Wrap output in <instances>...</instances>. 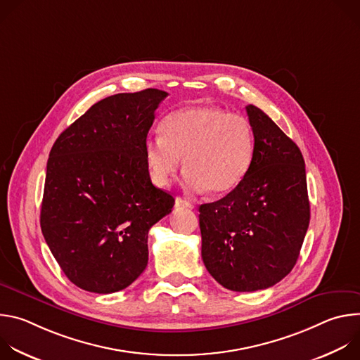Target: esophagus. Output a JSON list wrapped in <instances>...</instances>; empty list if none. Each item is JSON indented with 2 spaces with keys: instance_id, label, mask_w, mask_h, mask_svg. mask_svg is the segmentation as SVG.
<instances>
[{
  "instance_id": "34e87169",
  "label": "esophagus",
  "mask_w": 360,
  "mask_h": 360,
  "mask_svg": "<svg viewBox=\"0 0 360 360\" xmlns=\"http://www.w3.org/2000/svg\"><path fill=\"white\" fill-rule=\"evenodd\" d=\"M175 207L176 208H193V205L191 202H188L184 198H176L175 199Z\"/></svg>"
}]
</instances>
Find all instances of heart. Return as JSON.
<instances>
[{
    "label": "heart",
    "instance_id": "heart-1",
    "mask_svg": "<svg viewBox=\"0 0 360 360\" xmlns=\"http://www.w3.org/2000/svg\"><path fill=\"white\" fill-rule=\"evenodd\" d=\"M255 155L249 120L215 105H189L164 118L161 135L143 142V160L150 181L168 186L184 158L189 191L215 196L233 191L246 176Z\"/></svg>",
    "mask_w": 360,
    "mask_h": 360
}]
</instances>
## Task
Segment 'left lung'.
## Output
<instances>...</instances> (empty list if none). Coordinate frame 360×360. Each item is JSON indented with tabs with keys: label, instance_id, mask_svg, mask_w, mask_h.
I'll list each match as a JSON object with an SVG mask.
<instances>
[{
	"label": "left lung",
	"instance_id": "1",
	"mask_svg": "<svg viewBox=\"0 0 360 360\" xmlns=\"http://www.w3.org/2000/svg\"><path fill=\"white\" fill-rule=\"evenodd\" d=\"M246 112L255 155L243 181L199 207L202 259L235 292L266 289L295 266L309 226L306 171L297 145L258 107Z\"/></svg>",
	"mask_w": 360,
	"mask_h": 360
}]
</instances>
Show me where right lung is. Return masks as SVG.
Here are the masks:
<instances>
[{
	"instance_id": "add662e5",
	"label": "right lung",
	"mask_w": 360,
	"mask_h": 360,
	"mask_svg": "<svg viewBox=\"0 0 360 360\" xmlns=\"http://www.w3.org/2000/svg\"><path fill=\"white\" fill-rule=\"evenodd\" d=\"M168 94L148 88L98 101L51 148L41 231L78 288L112 293L146 268L148 232L175 199L153 186L143 142Z\"/></svg>"
}]
</instances>
